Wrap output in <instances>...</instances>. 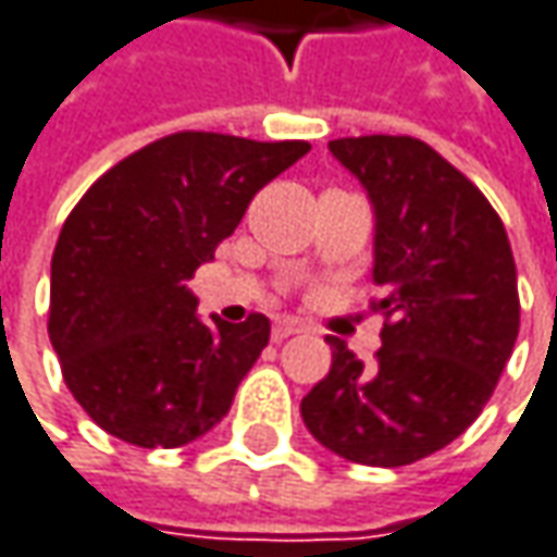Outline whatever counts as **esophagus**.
<instances>
[{
	"label": "esophagus",
	"mask_w": 557,
	"mask_h": 557,
	"mask_svg": "<svg viewBox=\"0 0 557 557\" xmlns=\"http://www.w3.org/2000/svg\"><path fill=\"white\" fill-rule=\"evenodd\" d=\"M305 326L299 324V321H293V318H283V321H277L274 324V330H271V336H274V343H283L286 336H296V333H302Z\"/></svg>",
	"instance_id": "esophagus-1"
}]
</instances>
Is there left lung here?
Returning <instances> with one entry per match:
<instances>
[{
	"mask_svg": "<svg viewBox=\"0 0 557 557\" xmlns=\"http://www.w3.org/2000/svg\"><path fill=\"white\" fill-rule=\"evenodd\" d=\"M330 152L371 196V308L386 321L374 368L330 336L302 421L346 461L401 468L458 440L493 396L520 326L515 255L496 208L421 139L346 136Z\"/></svg>",
	"mask_w": 557,
	"mask_h": 557,
	"instance_id": "obj_1",
	"label": "left lung"
}]
</instances>
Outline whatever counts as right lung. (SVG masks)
I'll return each mask as SVG.
<instances>
[{
    "label": "right lung",
    "instance_id": "1",
    "mask_svg": "<svg viewBox=\"0 0 557 557\" xmlns=\"http://www.w3.org/2000/svg\"><path fill=\"white\" fill-rule=\"evenodd\" d=\"M308 149L305 139L181 131L117 161L67 214L52 255L49 339L71 396L106 433L177 448L231 411L271 321L202 324L186 280L255 193Z\"/></svg>",
    "mask_w": 557,
    "mask_h": 557
}]
</instances>
